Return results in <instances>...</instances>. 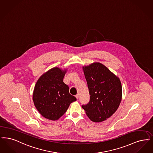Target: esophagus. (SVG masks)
<instances>
[{"label": "esophagus", "mask_w": 153, "mask_h": 153, "mask_svg": "<svg viewBox=\"0 0 153 153\" xmlns=\"http://www.w3.org/2000/svg\"><path fill=\"white\" fill-rule=\"evenodd\" d=\"M75 97H76V98L78 100V99L79 98V95H78V94H76V95H75Z\"/></svg>", "instance_id": "obj_1"}]
</instances>
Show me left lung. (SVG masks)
Segmentation results:
<instances>
[{
    "label": "left lung",
    "mask_w": 153,
    "mask_h": 153,
    "mask_svg": "<svg viewBox=\"0 0 153 153\" xmlns=\"http://www.w3.org/2000/svg\"><path fill=\"white\" fill-rule=\"evenodd\" d=\"M90 100L82 105L87 117L94 122L110 118L119 107L122 88L120 78L100 62L82 67Z\"/></svg>",
    "instance_id": "left-lung-1"
}]
</instances>
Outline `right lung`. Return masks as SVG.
I'll list each match as a JSON object with an SVG mask.
<instances>
[{"label": "right lung", "instance_id": "add662e5", "mask_svg": "<svg viewBox=\"0 0 153 153\" xmlns=\"http://www.w3.org/2000/svg\"><path fill=\"white\" fill-rule=\"evenodd\" d=\"M67 69L55 67L42 74L33 89V100L40 114L48 120H56L66 113L76 98L69 93L63 80Z\"/></svg>", "mask_w": 153, "mask_h": 153}]
</instances>
